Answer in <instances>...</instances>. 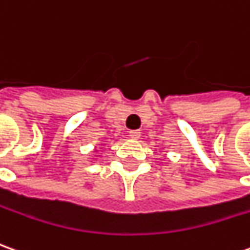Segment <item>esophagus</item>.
<instances>
[{
	"label": "esophagus",
	"mask_w": 250,
	"mask_h": 250,
	"mask_svg": "<svg viewBox=\"0 0 250 250\" xmlns=\"http://www.w3.org/2000/svg\"><path fill=\"white\" fill-rule=\"evenodd\" d=\"M128 137H130L131 139H139V137H141V131L131 130L130 132H128Z\"/></svg>",
	"instance_id": "esophagus-1"
}]
</instances>
